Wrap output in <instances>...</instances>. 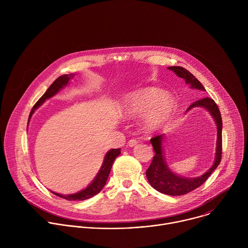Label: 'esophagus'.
Segmentation results:
<instances>
[{
  "label": "esophagus",
  "mask_w": 248,
  "mask_h": 248,
  "mask_svg": "<svg viewBox=\"0 0 248 248\" xmlns=\"http://www.w3.org/2000/svg\"><path fill=\"white\" fill-rule=\"evenodd\" d=\"M137 143H138V140H136L135 138H131V139L128 141V146L133 147V146H135Z\"/></svg>",
  "instance_id": "esophagus-1"
}]
</instances>
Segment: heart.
Masks as SVG:
<instances>
[{
	"label": "heart",
	"instance_id": "1",
	"mask_svg": "<svg viewBox=\"0 0 248 248\" xmlns=\"http://www.w3.org/2000/svg\"><path fill=\"white\" fill-rule=\"evenodd\" d=\"M175 102L171 97L158 88L147 87L129 95L124 106L125 116L142 117L143 126L147 130H155L165 124L173 115Z\"/></svg>",
	"mask_w": 248,
	"mask_h": 248
}]
</instances>
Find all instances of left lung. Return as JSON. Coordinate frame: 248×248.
I'll list each match as a JSON object with an SVG mask.
<instances>
[{"instance_id": "8db88e82", "label": "left lung", "mask_w": 248, "mask_h": 248, "mask_svg": "<svg viewBox=\"0 0 248 248\" xmlns=\"http://www.w3.org/2000/svg\"><path fill=\"white\" fill-rule=\"evenodd\" d=\"M169 69L172 70L173 73L176 74V76L184 78L187 84H190L192 88H196L199 90L205 91V88L201 84V82L192 75L190 74L187 69L184 68L183 66H170ZM194 107H203L207 109L211 115L213 116L217 127H218V140H217V152H216V159L214 162V165L212 166L208 171H206L203 175L199 176V178L195 179H187V178H182L171 172L169 168L166 165L163 151H162V142L164 134L154 136L150 139L153 149L155 151V155L153 157L152 163L149 166V168L146 170V176L148 179L149 184L153 188H155L157 191L168 194V195H185L200 186H202L207 179L210 176V174L215 170V169L219 166L221 160H222V117L221 112L218 108V105L216 102L209 97H205L202 99H199L192 103L189 108Z\"/></svg>"}]
</instances>
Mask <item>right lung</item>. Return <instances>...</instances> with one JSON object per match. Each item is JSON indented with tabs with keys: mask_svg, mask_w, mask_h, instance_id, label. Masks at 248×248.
Masks as SVG:
<instances>
[{
	"mask_svg": "<svg viewBox=\"0 0 248 248\" xmlns=\"http://www.w3.org/2000/svg\"><path fill=\"white\" fill-rule=\"evenodd\" d=\"M74 78L73 75H63L62 77H59L52 84L51 86L48 88V90L43 94V96L36 102V104H35L33 106V108L30 112V115H29V119L28 121L30 120L34 110L36 109L37 107H39V106L48 98H51L52 96H54L61 88H62L64 85L67 84L68 80ZM121 154V149H112L110 150L107 154H106L105 156V159H104V162H103V165L98 172V174L96 175V178L94 179L93 183L85 189H83L82 191L80 192H78V193H75V194H69V195H62V194H58V193H55L53 192L54 194H56L57 196L61 197V198H63V199H66L68 201H75V200H78V201H81V200H85V199H88V198H91L93 197L94 195L98 194L101 189L104 187V186L106 185V182H107L108 180V176H109V173L111 171V169H112V166H113V163L115 161V159Z\"/></svg>",
	"mask_w": 248,
	"mask_h": 248,
	"instance_id": "1",
	"label": "right lung"
}]
</instances>
